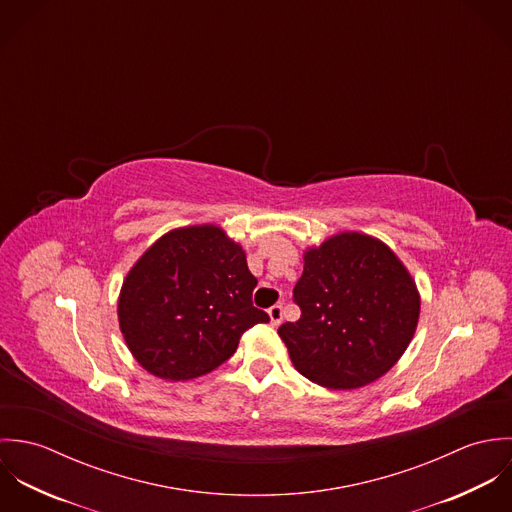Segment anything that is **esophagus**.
<instances>
[{"label":"esophagus","mask_w":512,"mask_h":512,"mask_svg":"<svg viewBox=\"0 0 512 512\" xmlns=\"http://www.w3.org/2000/svg\"><path fill=\"white\" fill-rule=\"evenodd\" d=\"M268 315H270V323H272L274 327H278V325L282 323V315H284L282 305H272V307L268 309Z\"/></svg>","instance_id":"obj_1"}]
</instances>
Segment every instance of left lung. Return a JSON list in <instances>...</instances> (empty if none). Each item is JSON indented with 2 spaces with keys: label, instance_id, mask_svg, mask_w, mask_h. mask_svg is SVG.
I'll return each instance as SVG.
<instances>
[{
  "label": "left lung",
  "instance_id": "8db88e82",
  "mask_svg": "<svg viewBox=\"0 0 512 512\" xmlns=\"http://www.w3.org/2000/svg\"><path fill=\"white\" fill-rule=\"evenodd\" d=\"M293 288L301 317L278 335L299 374L331 390L384 376L408 349L420 319L418 286L380 238L343 230L303 250Z\"/></svg>",
  "mask_w": 512,
  "mask_h": 512
}]
</instances>
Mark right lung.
I'll use <instances>...</instances> for the list:
<instances>
[{
	"instance_id": "obj_1",
	"label": "right lung",
	"mask_w": 512,
	"mask_h": 512,
	"mask_svg": "<svg viewBox=\"0 0 512 512\" xmlns=\"http://www.w3.org/2000/svg\"><path fill=\"white\" fill-rule=\"evenodd\" d=\"M256 284L242 244L222 226L173 228L122 282L118 323L126 347L157 378L203 376L234 355L246 329L270 321L252 305Z\"/></svg>"
}]
</instances>
